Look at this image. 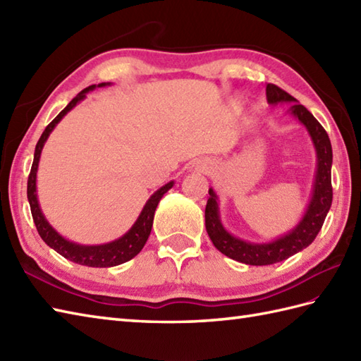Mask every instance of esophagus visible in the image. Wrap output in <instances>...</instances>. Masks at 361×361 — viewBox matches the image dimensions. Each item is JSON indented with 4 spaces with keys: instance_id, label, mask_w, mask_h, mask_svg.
<instances>
[{
    "instance_id": "1",
    "label": "esophagus",
    "mask_w": 361,
    "mask_h": 361,
    "mask_svg": "<svg viewBox=\"0 0 361 361\" xmlns=\"http://www.w3.org/2000/svg\"><path fill=\"white\" fill-rule=\"evenodd\" d=\"M212 169V163L209 159H197L190 166V172H200V173H208Z\"/></svg>"
}]
</instances>
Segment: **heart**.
<instances>
[{
	"label": "heart",
	"mask_w": 361,
	"mask_h": 361,
	"mask_svg": "<svg viewBox=\"0 0 361 361\" xmlns=\"http://www.w3.org/2000/svg\"><path fill=\"white\" fill-rule=\"evenodd\" d=\"M234 106H235V109H239V106H240V102H235V104H234Z\"/></svg>",
	"instance_id": "obj_1"
}]
</instances>
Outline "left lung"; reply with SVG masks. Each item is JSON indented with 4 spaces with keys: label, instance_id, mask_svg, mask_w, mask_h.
I'll return each instance as SVG.
<instances>
[{
    "label": "left lung",
    "instance_id": "1",
    "mask_svg": "<svg viewBox=\"0 0 361 361\" xmlns=\"http://www.w3.org/2000/svg\"><path fill=\"white\" fill-rule=\"evenodd\" d=\"M267 102L270 105L290 104L287 113L301 122L310 136L317 153V169L310 200L301 220L286 234L268 242L245 240L229 233L220 219L219 195L209 188L204 209V225L209 239L221 255L247 265H271L307 248L318 235L332 204V145L326 130L304 105L273 83L267 85Z\"/></svg>",
    "mask_w": 361,
    "mask_h": 361
}]
</instances>
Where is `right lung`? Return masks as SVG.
Returning <instances> with one entry per match:
<instances>
[{"mask_svg": "<svg viewBox=\"0 0 361 361\" xmlns=\"http://www.w3.org/2000/svg\"><path fill=\"white\" fill-rule=\"evenodd\" d=\"M110 85H111L110 82H102L99 83V85H90L88 88L82 90L80 93L57 114L56 119H54L51 124L44 128V132L42 133L40 140H38L35 145L34 163H32V167H30V173L27 180V200L30 204V212H32L34 224L43 242L48 245V247H51L54 251H57L60 256L71 260V262H75L79 265H87V267H96V268L121 265L127 262V260L133 259L137 252L142 250L152 231L153 216H155L157 206L167 190L172 189L175 185V181H169L164 186H161L158 190H155V192L150 195L149 200L145 202L142 211L140 212V216H137L132 228H130L126 234H122L119 239L101 243V245H82V243L66 239V237L60 234L57 229L49 224L48 219L44 217L37 197V171H38V163H40L44 142L48 141L49 135L52 133V130L56 128L59 122L62 121L75 105L82 102L90 91H93L96 88H102V87H110Z\"/></svg>", "mask_w": 361, "mask_h": 361, "instance_id": "right-lung-1", "label": "right lung"}]
</instances>
